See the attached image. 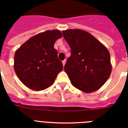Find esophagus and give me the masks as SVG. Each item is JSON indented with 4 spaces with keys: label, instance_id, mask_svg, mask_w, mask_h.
Listing matches in <instances>:
<instances>
[{
    "label": "esophagus",
    "instance_id": "1",
    "mask_svg": "<svg viewBox=\"0 0 128 128\" xmlns=\"http://www.w3.org/2000/svg\"><path fill=\"white\" fill-rule=\"evenodd\" d=\"M65 63H66V60L62 61V64H63V66H64V65H65Z\"/></svg>",
    "mask_w": 128,
    "mask_h": 128
}]
</instances>
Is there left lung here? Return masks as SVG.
<instances>
[{"mask_svg":"<svg viewBox=\"0 0 128 128\" xmlns=\"http://www.w3.org/2000/svg\"><path fill=\"white\" fill-rule=\"evenodd\" d=\"M71 48L64 66L72 84L86 93L98 90L105 84L112 70L107 48L92 35L80 30L62 32Z\"/></svg>","mask_w":128,"mask_h":128,"instance_id":"1","label":"left lung"}]
</instances>
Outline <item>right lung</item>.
I'll use <instances>...</instances> for the list:
<instances>
[{
    "instance_id": "add662e5",
    "label": "right lung",
    "mask_w": 128,
    "mask_h": 128,
    "mask_svg": "<svg viewBox=\"0 0 128 128\" xmlns=\"http://www.w3.org/2000/svg\"><path fill=\"white\" fill-rule=\"evenodd\" d=\"M59 30L46 31L30 38L14 55V70L20 80L32 90L40 91L50 87L63 70L54 48L61 38Z\"/></svg>"
}]
</instances>
